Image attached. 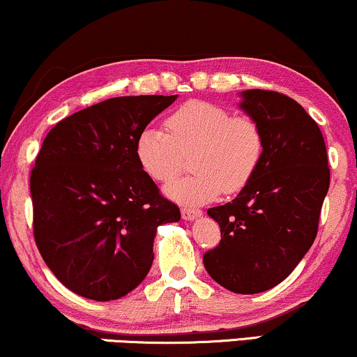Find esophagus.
Instances as JSON below:
<instances>
[{"label":"esophagus","instance_id":"esophagus-1","mask_svg":"<svg viewBox=\"0 0 357 357\" xmlns=\"http://www.w3.org/2000/svg\"><path fill=\"white\" fill-rule=\"evenodd\" d=\"M181 215H183V220H188V222H190V220H195V218L202 217V212H200L199 208L185 207V208L181 210Z\"/></svg>","mask_w":357,"mask_h":357}]
</instances>
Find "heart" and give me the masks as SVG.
<instances>
[{
  "mask_svg": "<svg viewBox=\"0 0 357 357\" xmlns=\"http://www.w3.org/2000/svg\"><path fill=\"white\" fill-rule=\"evenodd\" d=\"M168 130L147 128L135 144L140 167L158 183L176 176L183 168V153H190L195 172L165 188L169 197L183 204H204L222 190L238 192L249 183L264 152V135L249 116H231L218 105L184 103L168 118Z\"/></svg>",
  "mask_w": 357,
  "mask_h": 357,
  "instance_id": "obj_1",
  "label": "heart"
}]
</instances>
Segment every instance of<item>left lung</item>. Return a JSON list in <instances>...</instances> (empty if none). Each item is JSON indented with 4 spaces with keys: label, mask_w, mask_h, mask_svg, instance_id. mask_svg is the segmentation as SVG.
Returning <instances> with one entry per match:
<instances>
[{
    "label": "left lung",
    "mask_w": 357,
    "mask_h": 357,
    "mask_svg": "<svg viewBox=\"0 0 357 357\" xmlns=\"http://www.w3.org/2000/svg\"><path fill=\"white\" fill-rule=\"evenodd\" d=\"M239 95V108L262 130L264 152L238 197L207 210L222 241L204 265L223 288L255 294L281 283L312 245L330 168L324 135L298 102L272 90Z\"/></svg>",
    "instance_id": "1"
}]
</instances>
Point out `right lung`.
Returning a JSON list of instances; mask_svg holds the SVG:
<instances>
[{
	"instance_id": "right-lung-1",
	"label": "right lung",
	"mask_w": 357,
	"mask_h": 357,
	"mask_svg": "<svg viewBox=\"0 0 357 357\" xmlns=\"http://www.w3.org/2000/svg\"><path fill=\"white\" fill-rule=\"evenodd\" d=\"M178 95L105 100L50 130L30 174L33 236L54 277L82 298L114 301L147 277L153 239L179 222L140 167L135 144Z\"/></svg>"
}]
</instances>
